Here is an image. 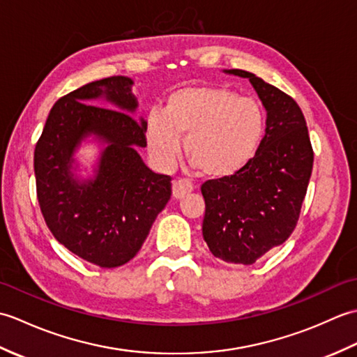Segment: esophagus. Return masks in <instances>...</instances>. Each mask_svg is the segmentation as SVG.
Listing matches in <instances>:
<instances>
[{"label":"esophagus","mask_w":357,"mask_h":357,"mask_svg":"<svg viewBox=\"0 0 357 357\" xmlns=\"http://www.w3.org/2000/svg\"><path fill=\"white\" fill-rule=\"evenodd\" d=\"M193 192V185L184 179H176L172 184V196L173 199H183L185 195Z\"/></svg>","instance_id":"esophagus-1"}]
</instances>
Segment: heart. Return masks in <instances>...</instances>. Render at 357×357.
I'll list each match as a JSON object with an SVG mask.
<instances>
[{
  "instance_id": "1",
  "label": "heart",
  "mask_w": 357,
  "mask_h": 357,
  "mask_svg": "<svg viewBox=\"0 0 357 357\" xmlns=\"http://www.w3.org/2000/svg\"><path fill=\"white\" fill-rule=\"evenodd\" d=\"M265 132V113L253 98L216 86L174 90L164 110L147 116L150 155L170 169L184 138L185 156L208 178H229L252 161Z\"/></svg>"
}]
</instances>
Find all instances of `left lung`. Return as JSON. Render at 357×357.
Returning <instances> with one entry per match:
<instances>
[{"label": "left lung", "mask_w": 357, "mask_h": 357, "mask_svg": "<svg viewBox=\"0 0 357 357\" xmlns=\"http://www.w3.org/2000/svg\"><path fill=\"white\" fill-rule=\"evenodd\" d=\"M224 73L250 81L267 119L252 161L233 176L202 184V236L219 259L250 265L293 233L312 176L313 149L305 118L291 96L255 73Z\"/></svg>", "instance_id": "1"}]
</instances>
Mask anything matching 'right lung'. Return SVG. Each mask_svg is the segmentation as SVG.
I'll return each mask as SVG.
<instances>
[{"label":"right lung","instance_id":"add662e5","mask_svg":"<svg viewBox=\"0 0 357 357\" xmlns=\"http://www.w3.org/2000/svg\"><path fill=\"white\" fill-rule=\"evenodd\" d=\"M133 79L89 82L53 105L35 147L38 202L53 236L72 253L102 268L124 265L172 195L170 176L150 170L138 149L147 146ZM104 100L110 109L93 106ZM93 143L89 167L77 151Z\"/></svg>","mask_w":357,"mask_h":357}]
</instances>
